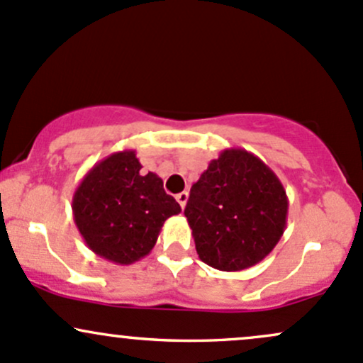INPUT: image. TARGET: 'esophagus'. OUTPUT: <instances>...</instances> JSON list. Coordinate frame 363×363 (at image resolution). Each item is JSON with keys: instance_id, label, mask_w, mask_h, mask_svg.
<instances>
[{"instance_id": "1", "label": "esophagus", "mask_w": 363, "mask_h": 363, "mask_svg": "<svg viewBox=\"0 0 363 363\" xmlns=\"http://www.w3.org/2000/svg\"><path fill=\"white\" fill-rule=\"evenodd\" d=\"M177 201H178V204L182 206V209H185L186 201H189V192H180V194H178Z\"/></svg>"}]
</instances>
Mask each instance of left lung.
<instances>
[{
	"mask_svg": "<svg viewBox=\"0 0 363 363\" xmlns=\"http://www.w3.org/2000/svg\"><path fill=\"white\" fill-rule=\"evenodd\" d=\"M286 190L274 171L244 149H227L190 189L185 216L199 258L240 272L267 258L287 223Z\"/></svg>",
	"mask_w": 363,
	"mask_h": 363,
	"instance_id": "8db88e82",
	"label": "left lung"
}]
</instances>
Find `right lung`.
<instances>
[{"label":"right lung","mask_w":363,"mask_h":363,"mask_svg":"<svg viewBox=\"0 0 363 363\" xmlns=\"http://www.w3.org/2000/svg\"><path fill=\"white\" fill-rule=\"evenodd\" d=\"M182 211L162 180L143 171L135 150L114 152L84 174L72 197V214L96 256L131 264L152 251L162 225Z\"/></svg>","instance_id":"right-lung-1"}]
</instances>
